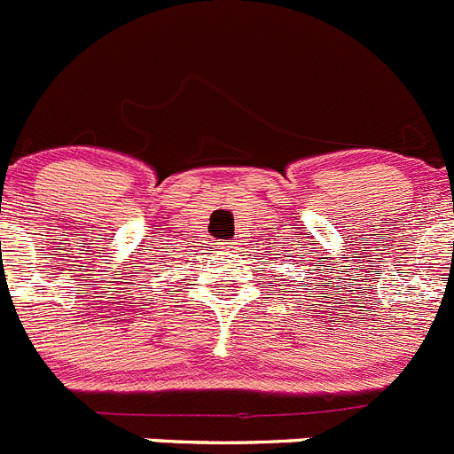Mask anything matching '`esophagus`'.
<instances>
[{"mask_svg": "<svg viewBox=\"0 0 454 454\" xmlns=\"http://www.w3.org/2000/svg\"><path fill=\"white\" fill-rule=\"evenodd\" d=\"M236 245H239V243H227V245H224V247H227V249H231V252H234V249H236Z\"/></svg>", "mask_w": 454, "mask_h": 454, "instance_id": "obj_1", "label": "esophagus"}]
</instances>
